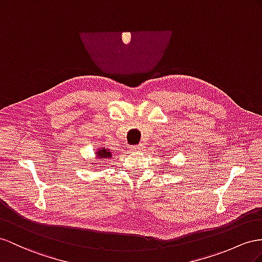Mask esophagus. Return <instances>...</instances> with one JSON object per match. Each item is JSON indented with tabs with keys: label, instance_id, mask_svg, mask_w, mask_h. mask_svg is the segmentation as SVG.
I'll list each match as a JSON object with an SVG mask.
<instances>
[{
	"label": "esophagus",
	"instance_id": "1",
	"mask_svg": "<svg viewBox=\"0 0 262 262\" xmlns=\"http://www.w3.org/2000/svg\"><path fill=\"white\" fill-rule=\"evenodd\" d=\"M132 152H137V151H143L144 150V146L143 145H138V146H132L130 149Z\"/></svg>",
	"mask_w": 262,
	"mask_h": 262
}]
</instances>
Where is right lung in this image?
<instances>
[{
  "instance_id": "right-lung-1",
  "label": "right lung",
  "mask_w": 262,
  "mask_h": 262,
  "mask_svg": "<svg viewBox=\"0 0 262 262\" xmlns=\"http://www.w3.org/2000/svg\"><path fill=\"white\" fill-rule=\"evenodd\" d=\"M112 157V152L110 149H107V147H103L99 148L96 151V158L98 159H110Z\"/></svg>"
}]
</instances>
